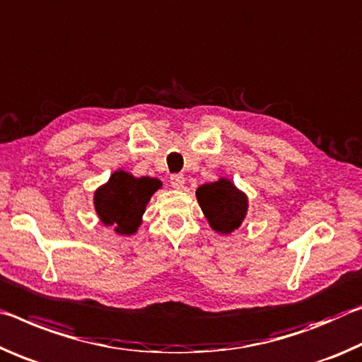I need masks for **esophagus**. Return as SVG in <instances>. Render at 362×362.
<instances>
[{
	"mask_svg": "<svg viewBox=\"0 0 362 362\" xmlns=\"http://www.w3.org/2000/svg\"><path fill=\"white\" fill-rule=\"evenodd\" d=\"M170 185L175 189H181L185 186V176L182 175H171L170 176Z\"/></svg>",
	"mask_w": 362,
	"mask_h": 362,
	"instance_id": "obj_1",
	"label": "esophagus"
}]
</instances>
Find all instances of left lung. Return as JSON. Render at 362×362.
<instances>
[{"mask_svg": "<svg viewBox=\"0 0 362 362\" xmlns=\"http://www.w3.org/2000/svg\"><path fill=\"white\" fill-rule=\"evenodd\" d=\"M195 197L210 228L218 234L234 233L245 220L248 210L247 195L228 177H220L218 181L197 187Z\"/></svg>", "mask_w": 362, "mask_h": 362, "instance_id": "obj_1", "label": "left lung"}]
</instances>
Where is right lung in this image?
Listing matches in <instances>:
<instances>
[{
  "instance_id": "right-lung-1",
  "label": "right lung",
  "mask_w": 362,
  "mask_h": 362,
  "mask_svg": "<svg viewBox=\"0 0 362 362\" xmlns=\"http://www.w3.org/2000/svg\"><path fill=\"white\" fill-rule=\"evenodd\" d=\"M162 187L157 177H136L125 170H117L109 181L94 192V210L104 226H114L120 235L138 233L146 206L153 192Z\"/></svg>"
}]
</instances>
